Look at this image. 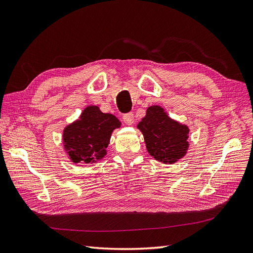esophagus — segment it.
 <instances>
[{
    "mask_svg": "<svg viewBox=\"0 0 253 253\" xmlns=\"http://www.w3.org/2000/svg\"><path fill=\"white\" fill-rule=\"evenodd\" d=\"M122 119H124L126 125L131 126V125L134 124V114L133 113H126V114L124 115V117H122Z\"/></svg>",
    "mask_w": 253,
    "mask_h": 253,
    "instance_id": "obj_1",
    "label": "esophagus"
}]
</instances>
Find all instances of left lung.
Masks as SVG:
<instances>
[{"instance_id":"obj_1","label":"left lung","mask_w":253,"mask_h":253,"mask_svg":"<svg viewBox=\"0 0 253 253\" xmlns=\"http://www.w3.org/2000/svg\"><path fill=\"white\" fill-rule=\"evenodd\" d=\"M150 154L158 162L174 164L186 154L189 128L172 120L160 106H151L137 126Z\"/></svg>"}]
</instances>
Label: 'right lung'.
Segmentation results:
<instances>
[{"label": "right lung", "mask_w": 253, "mask_h": 253, "mask_svg": "<svg viewBox=\"0 0 253 253\" xmlns=\"http://www.w3.org/2000/svg\"><path fill=\"white\" fill-rule=\"evenodd\" d=\"M120 121L111 114H103L97 106H88L78 121L64 129L63 141L74 163H95L106 154L111 134L120 127Z\"/></svg>", "instance_id": "add662e5"}]
</instances>
